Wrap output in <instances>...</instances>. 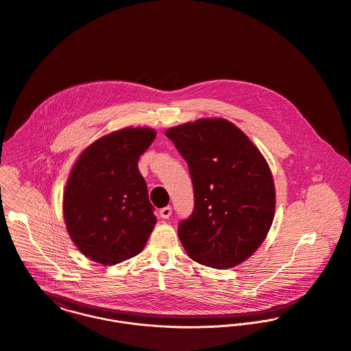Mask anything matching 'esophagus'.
<instances>
[{
    "label": "esophagus",
    "mask_w": 351,
    "mask_h": 351,
    "mask_svg": "<svg viewBox=\"0 0 351 351\" xmlns=\"http://www.w3.org/2000/svg\"><path fill=\"white\" fill-rule=\"evenodd\" d=\"M160 217L162 218V219H168L171 215H172V207L171 206H167V207H162L161 210H160Z\"/></svg>",
    "instance_id": "34e87169"
}]
</instances>
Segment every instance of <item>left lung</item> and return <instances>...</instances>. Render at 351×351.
I'll list each match as a JSON object with an SVG mask.
<instances>
[{
  "instance_id": "8db88e82",
  "label": "left lung",
  "mask_w": 351,
  "mask_h": 351,
  "mask_svg": "<svg viewBox=\"0 0 351 351\" xmlns=\"http://www.w3.org/2000/svg\"><path fill=\"white\" fill-rule=\"evenodd\" d=\"M165 136L189 164L195 207L179 238L196 263L228 269L247 260L272 226L271 168L250 138L223 118H200Z\"/></svg>"
}]
</instances>
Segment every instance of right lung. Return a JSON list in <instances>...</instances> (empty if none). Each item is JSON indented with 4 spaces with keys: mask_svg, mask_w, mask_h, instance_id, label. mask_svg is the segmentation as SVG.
<instances>
[{
    "mask_svg": "<svg viewBox=\"0 0 351 351\" xmlns=\"http://www.w3.org/2000/svg\"><path fill=\"white\" fill-rule=\"evenodd\" d=\"M156 137L152 128H125L88 145L63 194L70 238L87 258L114 265L137 256L156 225L138 158Z\"/></svg>",
    "mask_w": 351,
    "mask_h": 351,
    "instance_id": "add662e5",
    "label": "right lung"
}]
</instances>
